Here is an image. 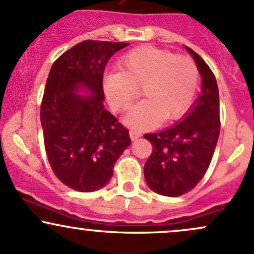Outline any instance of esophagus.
<instances>
[{
  "label": "esophagus",
  "instance_id": "1",
  "mask_svg": "<svg viewBox=\"0 0 254 254\" xmlns=\"http://www.w3.org/2000/svg\"><path fill=\"white\" fill-rule=\"evenodd\" d=\"M129 135H130V137H131L132 141L137 140V138L141 137V132L140 131H136V130H130Z\"/></svg>",
  "mask_w": 254,
  "mask_h": 254
}]
</instances>
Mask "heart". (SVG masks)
<instances>
[{
  "instance_id": "obj_1",
  "label": "heart",
  "mask_w": 254,
  "mask_h": 254,
  "mask_svg": "<svg viewBox=\"0 0 254 254\" xmlns=\"http://www.w3.org/2000/svg\"><path fill=\"white\" fill-rule=\"evenodd\" d=\"M121 71L104 76V90L116 111H125L142 94L124 117V124L133 130L158 127L163 118L172 121L182 116L193 102L199 83V71L186 55L155 47L130 50L119 59Z\"/></svg>"
}]
</instances>
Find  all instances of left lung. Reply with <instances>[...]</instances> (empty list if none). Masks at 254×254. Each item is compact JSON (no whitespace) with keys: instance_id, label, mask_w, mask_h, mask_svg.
<instances>
[{"instance_id":"left-lung-1","label":"left lung","mask_w":254,"mask_h":254,"mask_svg":"<svg viewBox=\"0 0 254 254\" xmlns=\"http://www.w3.org/2000/svg\"><path fill=\"white\" fill-rule=\"evenodd\" d=\"M186 49L201 74V95L176 125L143 136L153 146L144 165L147 185L155 193L172 197L188 193L202 180L221 130L216 77L200 55L189 47Z\"/></svg>"}]
</instances>
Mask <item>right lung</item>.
Listing matches in <instances>:
<instances>
[{"label":"right lung","mask_w":254,"mask_h":254,"mask_svg":"<svg viewBox=\"0 0 254 254\" xmlns=\"http://www.w3.org/2000/svg\"><path fill=\"white\" fill-rule=\"evenodd\" d=\"M123 42L83 41L50 68L41 105L44 147L53 172L68 188L89 193L107 185L131 143L129 130L105 110L104 71ZM79 87L92 93L82 96Z\"/></svg>","instance_id":"1"}]
</instances>
